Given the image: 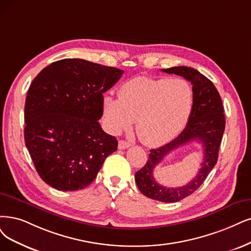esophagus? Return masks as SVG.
<instances>
[{
    "mask_svg": "<svg viewBox=\"0 0 251 251\" xmlns=\"http://www.w3.org/2000/svg\"><path fill=\"white\" fill-rule=\"evenodd\" d=\"M131 146V144L129 142H126V141H122L121 140L119 142V149L120 150H124V149H127V148H129Z\"/></svg>",
    "mask_w": 251,
    "mask_h": 251,
    "instance_id": "34e87169",
    "label": "esophagus"
}]
</instances>
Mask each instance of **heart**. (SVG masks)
Segmentation results:
<instances>
[{
    "label": "heart",
    "instance_id": "heart-1",
    "mask_svg": "<svg viewBox=\"0 0 251 251\" xmlns=\"http://www.w3.org/2000/svg\"><path fill=\"white\" fill-rule=\"evenodd\" d=\"M194 95L190 83L182 78L138 76L119 89V100L103 99V117L116 133L130 128L145 144L158 145L172 140L187 124Z\"/></svg>",
    "mask_w": 251,
    "mask_h": 251
}]
</instances>
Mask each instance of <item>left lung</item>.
Segmentation results:
<instances>
[{"mask_svg": "<svg viewBox=\"0 0 251 251\" xmlns=\"http://www.w3.org/2000/svg\"><path fill=\"white\" fill-rule=\"evenodd\" d=\"M162 71L177 74L191 82L194 95L193 108L186 127L179 136L158 149L150 150L147 163L135 173V183L147 198L163 202H176L196 191L215 166L226 128V118L217 89L203 74L186 66L172 67ZM193 140L201 142L204 148L202 168L196 177L182 188H164L157 183L152 177L155 165L172 151Z\"/></svg>", "mask_w": 251, "mask_h": 251, "instance_id": "8db88e82", "label": "left lung"}]
</instances>
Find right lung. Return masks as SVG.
I'll use <instances>...</instances> for the list:
<instances>
[{
    "instance_id": "obj_1",
    "label": "right lung",
    "mask_w": 251,
    "mask_h": 251,
    "mask_svg": "<svg viewBox=\"0 0 251 251\" xmlns=\"http://www.w3.org/2000/svg\"><path fill=\"white\" fill-rule=\"evenodd\" d=\"M123 70L81 59L45 67L32 81L25 104V143L40 178L60 191L86 188L118 141L98 122L103 93Z\"/></svg>"
}]
</instances>
